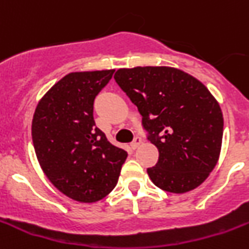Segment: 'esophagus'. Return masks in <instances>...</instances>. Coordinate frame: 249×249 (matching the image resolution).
Wrapping results in <instances>:
<instances>
[{"label":"esophagus","instance_id":"1","mask_svg":"<svg viewBox=\"0 0 249 249\" xmlns=\"http://www.w3.org/2000/svg\"><path fill=\"white\" fill-rule=\"evenodd\" d=\"M140 143H141V138H139V136H136L135 139H134V141H132L131 142V148L132 150H135V148H138L139 146H140Z\"/></svg>","mask_w":249,"mask_h":249}]
</instances>
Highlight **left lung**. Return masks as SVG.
<instances>
[{
	"label": "left lung",
	"mask_w": 249,
	"mask_h": 249,
	"mask_svg": "<svg viewBox=\"0 0 249 249\" xmlns=\"http://www.w3.org/2000/svg\"><path fill=\"white\" fill-rule=\"evenodd\" d=\"M114 78L159 150L156 166L147 168L153 184L176 194L199 187L219 161L224 134L221 108L210 90L168 66L119 69Z\"/></svg>",
	"instance_id": "1"
}]
</instances>
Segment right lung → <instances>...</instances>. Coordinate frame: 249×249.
Returning <instances> with one entry per match:
<instances>
[{"instance_id":"1","label":"right lung","mask_w":249,"mask_h":249,"mask_svg":"<svg viewBox=\"0 0 249 249\" xmlns=\"http://www.w3.org/2000/svg\"><path fill=\"white\" fill-rule=\"evenodd\" d=\"M114 70L71 72L39 101L32 123L34 150L55 188L96 203L117 185L126 151L111 145L93 119L94 98Z\"/></svg>"}]
</instances>
